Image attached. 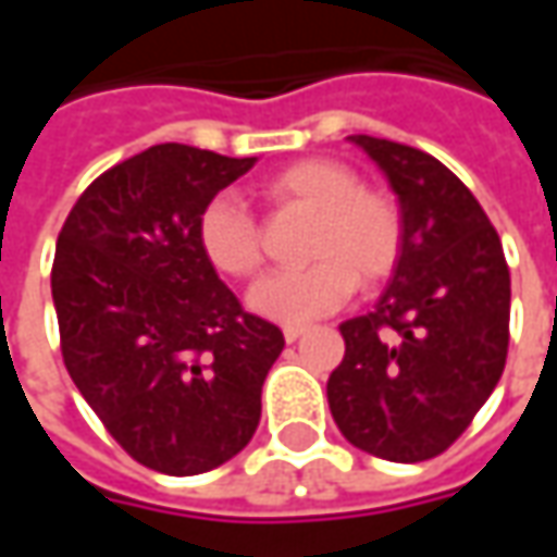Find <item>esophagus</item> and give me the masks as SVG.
<instances>
[{"mask_svg":"<svg viewBox=\"0 0 557 557\" xmlns=\"http://www.w3.org/2000/svg\"><path fill=\"white\" fill-rule=\"evenodd\" d=\"M304 332H307L304 325H285V341L294 344V341H300V337H304Z\"/></svg>","mask_w":557,"mask_h":557,"instance_id":"34e87169","label":"esophagus"}]
</instances>
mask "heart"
I'll return each instance as SVG.
<instances>
[{"instance_id": "obj_1", "label": "heart", "mask_w": 557, "mask_h": 557, "mask_svg": "<svg viewBox=\"0 0 557 557\" xmlns=\"http://www.w3.org/2000/svg\"><path fill=\"white\" fill-rule=\"evenodd\" d=\"M272 210L312 213L304 242L310 267L269 275L250 290V307L272 322H312L334 312L359 285L372 290L394 275L406 253V213L391 191L362 185L347 163L304 158L257 183ZM198 245L207 263L253 278L263 269V232L245 203L216 195L198 216Z\"/></svg>"}]
</instances>
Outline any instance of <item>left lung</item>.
<instances>
[{
    "instance_id": "left-lung-1",
    "label": "left lung",
    "mask_w": 557,
    "mask_h": 557,
    "mask_svg": "<svg viewBox=\"0 0 557 557\" xmlns=\"http://www.w3.org/2000/svg\"><path fill=\"white\" fill-rule=\"evenodd\" d=\"M350 139L399 195L406 253L374 312L341 325L329 406L362 453L412 465L446 453L499 384L511 275L499 232L449 166L412 145Z\"/></svg>"
}]
</instances>
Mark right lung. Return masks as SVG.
<instances>
[{
	"label": "right lung",
	"instance_id": "add662e5",
	"mask_svg": "<svg viewBox=\"0 0 557 557\" xmlns=\"http://www.w3.org/2000/svg\"><path fill=\"white\" fill-rule=\"evenodd\" d=\"M250 166L154 145L104 170L58 232L52 300L67 374L126 456L173 478L245 449L285 347L198 245L203 203Z\"/></svg>",
	"mask_w": 557,
	"mask_h": 557
}]
</instances>
